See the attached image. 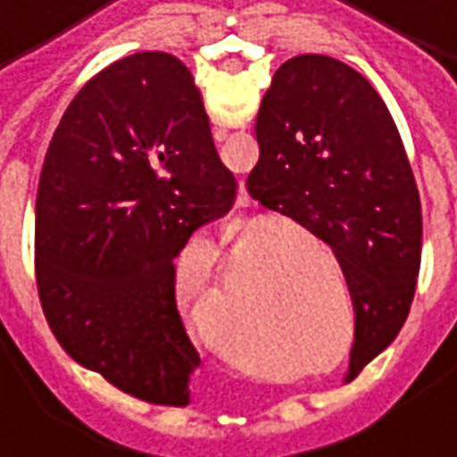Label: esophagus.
<instances>
[{
	"label": "esophagus",
	"mask_w": 457,
	"mask_h": 457,
	"mask_svg": "<svg viewBox=\"0 0 457 457\" xmlns=\"http://www.w3.org/2000/svg\"><path fill=\"white\" fill-rule=\"evenodd\" d=\"M216 137H223V132H216Z\"/></svg>",
	"instance_id": "obj_1"
}]
</instances>
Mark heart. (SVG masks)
<instances>
[{
    "mask_svg": "<svg viewBox=\"0 0 457 457\" xmlns=\"http://www.w3.org/2000/svg\"><path fill=\"white\" fill-rule=\"evenodd\" d=\"M278 241V231L261 236V244L268 245ZM206 258L209 268H213L219 251L216 245H206ZM273 253H265L261 248H241L238 253L228 261L226 275H223V293H226V305L231 310V315L238 320H251V317H265L273 320L270 325L280 329L283 339H293L300 347H312L320 345V352H327V337L329 332L322 329V317L320 307L312 297V290L307 286L303 273H297L295 268L286 263H273ZM254 274H263L266 286L253 298H245L243 294L231 296L235 283L245 274V270ZM209 342L216 352H221L223 357H228L238 367H251L258 359V349L253 342L244 337L241 332L228 329L223 332H209Z\"/></svg>",
    "mask_w": 457,
    "mask_h": 457,
    "instance_id": "heart-1",
    "label": "heart"
}]
</instances>
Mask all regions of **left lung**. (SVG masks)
<instances>
[{
	"instance_id": "obj_1",
	"label": "left lung",
	"mask_w": 457,
	"mask_h": 457,
	"mask_svg": "<svg viewBox=\"0 0 457 457\" xmlns=\"http://www.w3.org/2000/svg\"><path fill=\"white\" fill-rule=\"evenodd\" d=\"M248 194L325 241L354 303L352 381L409 317L420 268V199L386 103L359 71L303 54L275 71L255 118Z\"/></svg>"
}]
</instances>
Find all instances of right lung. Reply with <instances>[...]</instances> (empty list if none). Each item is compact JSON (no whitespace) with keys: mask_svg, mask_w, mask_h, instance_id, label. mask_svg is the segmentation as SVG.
<instances>
[{"mask_svg":"<svg viewBox=\"0 0 457 457\" xmlns=\"http://www.w3.org/2000/svg\"><path fill=\"white\" fill-rule=\"evenodd\" d=\"M234 199L179 58L142 51L93 76L38 179L34 263L58 345L130 396L187 406L202 359L177 310L174 258Z\"/></svg>","mask_w":457,"mask_h":457,"instance_id":"obj_1","label":"right lung"}]
</instances>
